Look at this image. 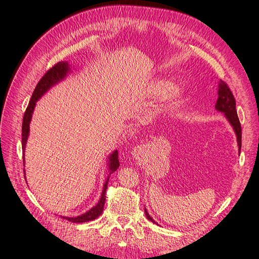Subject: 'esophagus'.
<instances>
[{"label": "esophagus", "mask_w": 259, "mask_h": 259, "mask_svg": "<svg viewBox=\"0 0 259 259\" xmlns=\"http://www.w3.org/2000/svg\"><path fill=\"white\" fill-rule=\"evenodd\" d=\"M140 151H142V149L138 148V147H137V148H135V149H134V155H135V156H136V155H138V154L140 153Z\"/></svg>", "instance_id": "34e87169"}]
</instances>
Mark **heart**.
Listing matches in <instances>:
<instances>
[{
  "mask_svg": "<svg viewBox=\"0 0 259 259\" xmlns=\"http://www.w3.org/2000/svg\"><path fill=\"white\" fill-rule=\"evenodd\" d=\"M168 90H169V83H167V82L159 83L158 85H156V89H155L156 93H159V94L166 93ZM179 94H180V89L179 88H173L169 92V98L174 99V98L179 96Z\"/></svg>",
  "mask_w": 259,
  "mask_h": 259,
  "instance_id": "b5f03b06",
  "label": "heart"
}]
</instances>
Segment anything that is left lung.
<instances>
[{
  "label": "left lung",
  "mask_w": 259,
  "mask_h": 259,
  "mask_svg": "<svg viewBox=\"0 0 259 259\" xmlns=\"http://www.w3.org/2000/svg\"><path fill=\"white\" fill-rule=\"evenodd\" d=\"M215 108L218 111L224 112L227 119H228L231 126L233 127L234 132H236L237 140H238V146H239V151H241V140H242V130H241V124L238 117V113L236 110V99L232 92L230 91L229 86L227 85L224 81L221 80L219 82V89H218V99L216 101ZM145 214L146 217L151 221L152 223H155L153 219L148 214L147 209L145 208Z\"/></svg>",
  "instance_id": "1"
}]
</instances>
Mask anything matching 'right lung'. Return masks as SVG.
Masks as SVG:
<instances>
[{"mask_svg": "<svg viewBox=\"0 0 259 259\" xmlns=\"http://www.w3.org/2000/svg\"><path fill=\"white\" fill-rule=\"evenodd\" d=\"M70 71V67L67 61H60L57 62L56 65L52 67L48 72H46L42 79L38 81L37 85L35 86V90L32 94V97H31L29 105L26 109V112L23 114V119H22V133H21V144H22V150L25 152V148L27 144V139L29 136V124L31 121V117H32V113L34 110V107L36 101L40 99L44 94L48 92L53 85L57 84L60 82L68 72ZM23 165H25V160H23ZM120 166V162H119V153H117V150L113 151V153L109 156V170H110V175L113 173L114 170L117 169V167ZM23 174H25V169H23ZM108 182H109V177L107 178L106 183L104 185V189L103 193H101V197L99 202L97 204L91 208L89 211H86L85 214H82L81 216L77 217H64L65 219H68L69 222L72 223H86L90 221H94L96 219L98 216H100L101 211L104 209L105 206V200H106V191H107V187H108Z\"/></svg>", "mask_w": 259, "mask_h": 259, "instance_id": "1", "label": "right lung"}]
</instances>
